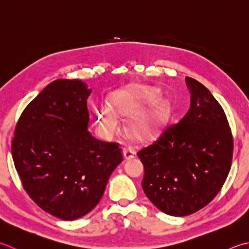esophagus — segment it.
<instances>
[{
  "label": "esophagus",
  "instance_id": "1",
  "mask_svg": "<svg viewBox=\"0 0 249 249\" xmlns=\"http://www.w3.org/2000/svg\"><path fill=\"white\" fill-rule=\"evenodd\" d=\"M123 155H124L125 160H130V159H133L134 156H135V151H134V149H133L132 147H130V146L125 147V148H124V150H123Z\"/></svg>",
  "mask_w": 249,
  "mask_h": 249
}]
</instances>
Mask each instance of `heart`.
Segmentation results:
<instances>
[{
  "label": "heart",
  "instance_id": "b5f03b06",
  "mask_svg": "<svg viewBox=\"0 0 249 249\" xmlns=\"http://www.w3.org/2000/svg\"><path fill=\"white\" fill-rule=\"evenodd\" d=\"M157 99V91L142 86L117 90L110 97L112 107L102 106L98 110L99 123L107 130H114L119 126V117L115 113L129 116L128 129L135 137H146L159 129L166 117L164 103L158 102L146 110H140Z\"/></svg>",
  "mask_w": 249,
  "mask_h": 249
}]
</instances>
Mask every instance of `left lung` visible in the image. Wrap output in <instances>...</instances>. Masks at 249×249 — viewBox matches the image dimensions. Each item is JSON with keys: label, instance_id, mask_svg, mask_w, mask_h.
I'll list each match as a JSON object with an SVG mask.
<instances>
[{"label": "left lung", "instance_id": "1", "mask_svg": "<svg viewBox=\"0 0 249 249\" xmlns=\"http://www.w3.org/2000/svg\"><path fill=\"white\" fill-rule=\"evenodd\" d=\"M191 107L156 142L137 152L142 189L158 209L184 216L218 195L231 170L233 135L220 103L205 86L186 77Z\"/></svg>", "mask_w": 249, "mask_h": 249}]
</instances>
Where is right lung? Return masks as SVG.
I'll return each instance as SVG.
<instances>
[{
	"instance_id": "right-lung-1",
	"label": "right lung",
	"mask_w": 249,
	"mask_h": 249,
	"mask_svg": "<svg viewBox=\"0 0 249 249\" xmlns=\"http://www.w3.org/2000/svg\"><path fill=\"white\" fill-rule=\"evenodd\" d=\"M90 92L78 79L52 81L22 111L12 140L22 187L62 220L91 211L123 161L119 143L101 142L87 129Z\"/></svg>"
}]
</instances>
